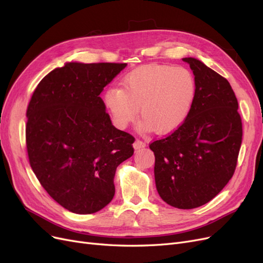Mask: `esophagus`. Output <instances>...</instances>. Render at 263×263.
<instances>
[{
    "instance_id": "obj_1",
    "label": "esophagus",
    "mask_w": 263,
    "mask_h": 263,
    "mask_svg": "<svg viewBox=\"0 0 263 263\" xmlns=\"http://www.w3.org/2000/svg\"><path fill=\"white\" fill-rule=\"evenodd\" d=\"M133 146H134L135 150H138V149H141V148H145L146 144H145V142H142L141 140H139V139H136V141L134 142Z\"/></svg>"
}]
</instances>
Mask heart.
Segmentation results:
<instances>
[{
	"label": "heart",
	"instance_id": "b5f03b06",
	"mask_svg": "<svg viewBox=\"0 0 263 263\" xmlns=\"http://www.w3.org/2000/svg\"><path fill=\"white\" fill-rule=\"evenodd\" d=\"M197 85L193 73L182 67L144 66L133 70L122 89L110 86L103 103L114 125L124 129L141 118L142 130L165 135L177 130L193 108Z\"/></svg>",
	"mask_w": 263,
	"mask_h": 263
}]
</instances>
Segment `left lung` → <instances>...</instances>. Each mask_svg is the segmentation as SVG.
I'll return each mask as SVG.
<instances>
[{
	"mask_svg": "<svg viewBox=\"0 0 263 263\" xmlns=\"http://www.w3.org/2000/svg\"><path fill=\"white\" fill-rule=\"evenodd\" d=\"M189 63L197 91L186 121L149 147L155 154L159 195L173 208L191 210L210 202L236 169L242 138L238 101L225 78L198 59Z\"/></svg>",
	"mask_w": 263,
	"mask_h": 263,
	"instance_id": "1",
	"label": "left lung"
}]
</instances>
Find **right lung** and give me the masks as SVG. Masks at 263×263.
<instances>
[{
    "instance_id": "add662e5",
    "label": "right lung",
    "mask_w": 263,
    "mask_h": 263,
    "mask_svg": "<svg viewBox=\"0 0 263 263\" xmlns=\"http://www.w3.org/2000/svg\"><path fill=\"white\" fill-rule=\"evenodd\" d=\"M127 63L67 62L39 82L27 107L26 146L38 181L62 208L99 212L113 200L116 168L134 154L100 94Z\"/></svg>"
}]
</instances>
